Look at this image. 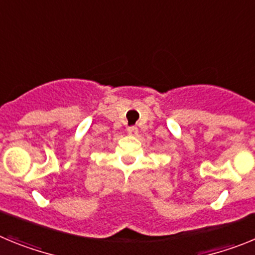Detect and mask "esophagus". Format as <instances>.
<instances>
[{"label": "esophagus", "mask_w": 255, "mask_h": 255, "mask_svg": "<svg viewBox=\"0 0 255 255\" xmlns=\"http://www.w3.org/2000/svg\"><path fill=\"white\" fill-rule=\"evenodd\" d=\"M138 128L136 126H129L128 128V134L130 135V136H136L138 135Z\"/></svg>", "instance_id": "obj_1"}]
</instances>
